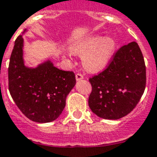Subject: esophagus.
Segmentation results:
<instances>
[{"instance_id":"esophagus-1","label":"esophagus","mask_w":157,"mask_h":157,"mask_svg":"<svg viewBox=\"0 0 157 157\" xmlns=\"http://www.w3.org/2000/svg\"><path fill=\"white\" fill-rule=\"evenodd\" d=\"M75 77H76V79L77 80H80V79H83V75L82 74H80V73H78L75 75Z\"/></svg>"}]
</instances>
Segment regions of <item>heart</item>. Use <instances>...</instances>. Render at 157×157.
<instances>
[{"mask_svg": "<svg viewBox=\"0 0 157 157\" xmlns=\"http://www.w3.org/2000/svg\"><path fill=\"white\" fill-rule=\"evenodd\" d=\"M116 43L111 37L103 38L100 35H93L75 42L71 47L72 52L83 55V64L87 70L96 72L103 69L111 60Z\"/></svg>", "mask_w": 157, "mask_h": 157, "instance_id": "b5f03b06", "label": "heart"}]
</instances>
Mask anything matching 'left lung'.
Masks as SVG:
<instances>
[{"mask_svg": "<svg viewBox=\"0 0 157 157\" xmlns=\"http://www.w3.org/2000/svg\"><path fill=\"white\" fill-rule=\"evenodd\" d=\"M90 108L106 120H118L136 108L145 91L146 73L141 50L136 42L121 47L105 69L89 78Z\"/></svg>", "mask_w": 157, "mask_h": 157, "instance_id": "1", "label": "left lung"}]
</instances>
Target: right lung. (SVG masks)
I'll return each instance as SVG.
<instances>
[{
	"label": "right lung",
	"instance_id": "1",
	"mask_svg": "<svg viewBox=\"0 0 157 157\" xmlns=\"http://www.w3.org/2000/svg\"><path fill=\"white\" fill-rule=\"evenodd\" d=\"M23 39L18 36L8 67V88L21 111L38 123L54 121L61 115L66 97L76 83L72 71L58 69L47 62L36 68L24 66Z\"/></svg>",
	"mask_w": 157,
	"mask_h": 157
}]
</instances>
